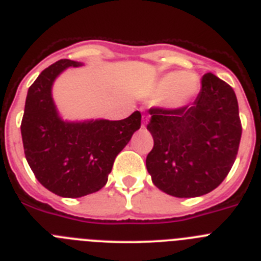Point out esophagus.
Returning <instances> with one entry per match:
<instances>
[{
	"mask_svg": "<svg viewBox=\"0 0 261 261\" xmlns=\"http://www.w3.org/2000/svg\"><path fill=\"white\" fill-rule=\"evenodd\" d=\"M147 121H149V115H142V126H145Z\"/></svg>",
	"mask_w": 261,
	"mask_h": 261,
	"instance_id": "1",
	"label": "esophagus"
}]
</instances>
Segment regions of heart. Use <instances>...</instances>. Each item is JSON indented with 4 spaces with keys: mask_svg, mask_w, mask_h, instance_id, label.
<instances>
[{
    "mask_svg": "<svg viewBox=\"0 0 261 261\" xmlns=\"http://www.w3.org/2000/svg\"><path fill=\"white\" fill-rule=\"evenodd\" d=\"M201 91V80L192 71L166 73L149 90V95L161 99L168 110H181L196 100Z\"/></svg>",
    "mask_w": 261,
    "mask_h": 261,
    "instance_id": "heart-1",
    "label": "heart"
}]
</instances>
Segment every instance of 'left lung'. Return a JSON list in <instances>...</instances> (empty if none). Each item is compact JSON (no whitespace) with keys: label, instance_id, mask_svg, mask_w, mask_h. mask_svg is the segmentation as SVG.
Returning a JSON list of instances; mask_svg holds the SVG:
<instances>
[{"label":"left lung","instance_id":"1","mask_svg":"<svg viewBox=\"0 0 261 261\" xmlns=\"http://www.w3.org/2000/svg\"><path fill=\"white\" fill-rule=\"evenodd\" d=\"M149 114L154 146L146 168L156 188L174 197H197L222 183L242 137L238 100L230 85L206 73L192 105L153 107Z\"/></svg>","mask_w":261,"mask_h":261}]
</instances>
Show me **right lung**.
I'll list each match as a JSON object with an SVG mask.
<instances>
[{
    "label": "right lung",
    "mask_w": 261,
    "mask_h": 261,
    "mask_svg": "<svg viewBox=\"0 0 261 261\" xmlns=\"http://www.w3.org/2000/svg\"><path fill=\"white\" fill-rule=\"evenodd\" d=\"M81 62L59 60L41 71L27 93L20 133L29 166L48 191L82 197L102 190L115 158L141 126L136 111L123 120L64 121L52 99L57 75Z\"/></svg>",
    "instance_id": "1"
}]
</instances>
